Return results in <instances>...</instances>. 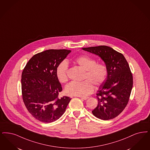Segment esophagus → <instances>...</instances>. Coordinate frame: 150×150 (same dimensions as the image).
Masks as SVG:
<instances>
[{
	"instance_id": "34e87169",
	"label": "esophagus",
	"mask_w": 150,
	"mask_h": 150,
	"mask_svg": "<svg viewBox=\"0 0 150 150\" xmlns=\"http://www.w3.org/2000/svg\"><path fill=\"white\" fill-rule=\"evenodd\" d=\"M81 99H83V100H87L88 98H89V97H83V96H79Z\"/></svg>"
}]
</instances>
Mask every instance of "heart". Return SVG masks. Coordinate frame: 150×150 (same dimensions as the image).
<instances>
[{"mask_svg": "<svg viewBox=\"0 0 150 150\" xmlns=\"http://www.w3.org/2000/svg\"><path fill=\"white\" fill-rule=\"evenodd\" d=\"M75 62L85 70L83 79L81 81H73L65 86V92L70 96H85L90 94L94 89L93 84L100 85L107 79L108 70L107 66L102 63H96L95 59L88 55L78 57ZM69 65L66 60H63L57 65L56 69V76L61 83L68 80Z\"/></svg>", "mask_w": 150, "mask_h": 150, "instance_id": "heart-1", "label": "heart"}]
</instances>
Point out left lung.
<instances>
[{
	"instance_id": "obj_1",
	"label": "left lung",
	"mask_w": 150,
	"mask_h": 150,
	"mask_svg": "<svg viewBox=\"0 0 150 150\" xmlns=\"http://www.w3.org/2000/svg\"><path fill=\"white\" fill-rule=\"evenodd\" d=\"M98 55L108 68L107 79L96 94L98 104L92 113L96 118L109 120L126 108L133 86V76L123 54L107 46L82 48Z\"/></svg>"
}]
</instances>
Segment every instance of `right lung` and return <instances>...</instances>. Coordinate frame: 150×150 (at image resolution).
<instances>
[{
	"label": "right lung",
	"instance_id": "1",
	"mask_svg": "<svg viewBox=\"0 0 150 150\" xmlns=\"http://www.w3.org/2000/svg\"><path fill=\"white\" fill-rule=\"evenodd\" d=\"M70 52L65 49L46 50L35 54L24 67L21 79L22 99L36 120L51 123L65 113L71 99L59 97L62 88L56 69Z\"/></svg>",
	"mask_w": 150,
	"mask_h": 150
}]
</instances>
